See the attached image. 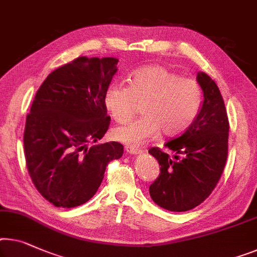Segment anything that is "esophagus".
Segmentation results:
<instances>
[{
  "instance_id": "1",
  "label": "esophagus",
  "mask_w": 257,
  "mask_h": 257,
  "mask_svg": "<svg viewBox=\"0 0 257 257\" xmlns=\"http://www.w3.org/2000/svg\"><path fill=\"white\" fill-rule=\"evenodd\" d=\"M125 151H127L129 155H140V153H142L140 149H136L134 147H127L125 148Z\"/></svg>"
}]
</instances>
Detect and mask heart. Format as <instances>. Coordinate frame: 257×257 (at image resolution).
<instances>
[{"label":"heart","instance_id":"b5f03b06","mask_svg":"<svg viewBox=\"0 0 257 257\" xmlns=\"http://www.w3.org/2000/svg\"><path fill=\"white\" fill-rule=\"evenodd\" d=\"M104 101L110 116L120 123L130 120L137 102H142L143 116L113 130L116 141L142 147L160 132L175 137L188 130L200 114L203 92L196 80L155 64L134 71L130 84H110Z\"/></svg>","mask_w":257,"mask_h":257}]
</instances>
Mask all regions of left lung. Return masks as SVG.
Segmentation results:
<instances>
[{
    "instance_id": "1",
    "label": "left lung",
    "mask_w": 257,
    "mask_h": 257,
    "mask_svg": "<svg viewBox=\"0 0 257 257\" xmlns=\"http://www.w3.org/2000/svg\"><path fill=\"white\" fill-rule=\"evenodd\" d=\"M203 90L202 108L191 127L165 143L174 158L159 148L149 153L158 160L159 177L150 186L153 202L168 211H188L212 193L223 174L228 152V117L214 80L198 72Z\"/></svg>"
}]
</instances>
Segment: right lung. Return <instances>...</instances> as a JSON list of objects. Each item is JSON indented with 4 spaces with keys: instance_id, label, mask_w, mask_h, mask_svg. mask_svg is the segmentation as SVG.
Returning a JSON list of instances; mask_svg holds the SVG:
<instances>
[{
    "instance_id": "add662e5",
    "label": "right lung",
    "mask_w": 257,
    "mask_h": 257,
    "mask_svg": "<svg viewBox=\"0 0 257 257\" xmlns=\"http://www.w3.org/2000/svg\"><path fill=\"white\" fill-rule=\"evenodd\" d=\"M117 62L79 56L51 72L34 97L24 129L26 166L37 190L57 208L89 201L108 163L123 153L117 142L89 148L108 130L104 98Z\"/></svg>"
}]
</instances>
